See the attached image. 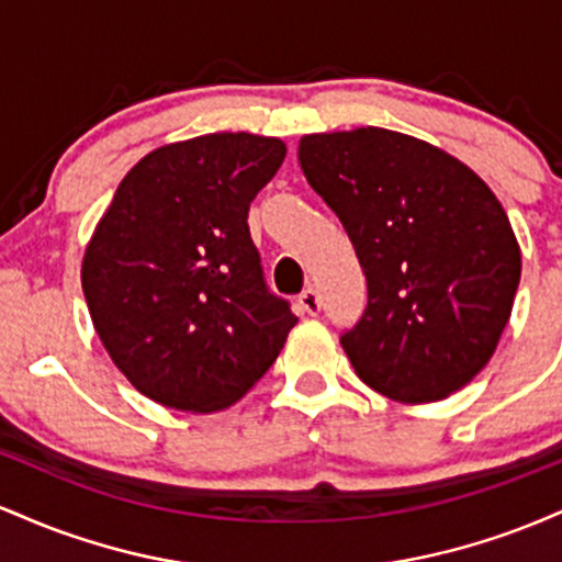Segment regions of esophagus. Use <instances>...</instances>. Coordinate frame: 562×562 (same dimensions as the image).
I'll return each mask as SVG.
<instances>
[{
	"instance_id": "esophagus-1",
	"label": "esophagus",
	"mask_w": 562,
	"mask_h": 562,
	"mask_svg": "<svg viewBox=\"0 0 562 562\" xmlns=\"http://www.w3.org/2000/svg\"><path fill=\"white\" fill-rule=\"evenodd\" d=\"M299 308H301V314H308V317H314V314H319L322 301H319L317 290H314V288L303 290V293L299 295Z\"/></svg>"
}]
</instances>
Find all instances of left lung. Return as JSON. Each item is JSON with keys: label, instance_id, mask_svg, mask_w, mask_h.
Segmentation results:
<instances>
[{"label": "left lung", "instance_id": "obj_1", "mask_svg": "<svg viewBox=\"0 0 562 562\" xmlns=\"http://www.w3.org/2000/svg\"><path fill=\"white\" fill-rule=\"evenodd\" d=\"M299 164L367 277L362 319L340 338L357 375L402 404L468 385L520 282V245L488 184L441 147L380 126L306 134Z\"/></svg>", "mask_w": 562, "mask_h": 562}]
</instances>
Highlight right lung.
I'll return each mask as SVG.
<instances>
[{"instance_id":"1","label":"right lung","mask_w":562,"mask_h":562,"mask_svg":"<svg viewBox=\"0 0 562 562\" xmlns=\"http://www.w3.org/2000/svg\"><path fill=\"white\" fill-rule=\"evenodd\" d=\"M285 142L203 134L147 153L89 237L81 288L113 364L171 409H227L263 378L299 322L267 290L250 200Z\"/></svg>"}]
</instances>
